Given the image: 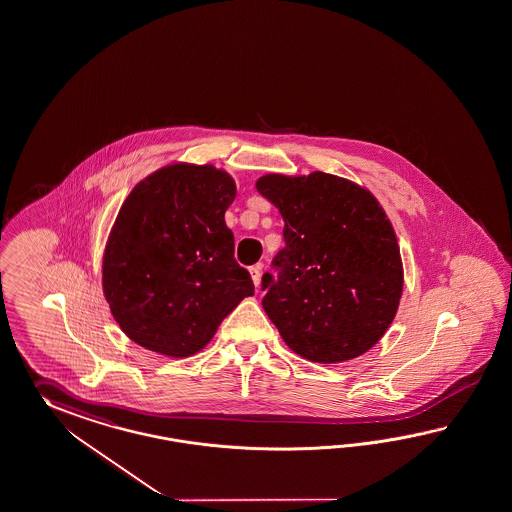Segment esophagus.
<instances>
[{
  "label": "esophagus",
  "instance_id": "1",
  "mask_svg": "<svg viewBox=\"0 0 512 512\" xmlns=\"http://www.w3.org/2000/svg\"><path fill=\"white\" fill-rule=\"evenodd\" d=\"M250 274L251 279H253V285L259 287V283H261V266H259V264H257V266H251Z\"/></svg>",
  "mask_w": 512,
  "mask_h": 512
}]
</instances>
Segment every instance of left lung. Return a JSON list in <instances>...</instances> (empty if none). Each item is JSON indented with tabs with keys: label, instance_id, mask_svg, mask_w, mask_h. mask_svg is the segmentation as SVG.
Listing matches in <instances>:
<instances>
[{
	"label": "left lung",
	"instance_id": "left-lung-1",
	"mask_svg": "<svg viewBox=\"0 0 512 512\" xmlns=\"http://www.w3.org/2000/svg\"><path fill=\"white\" fill-rule=\"evenodd\" d=\"M285 248L262 275V307L288 348L312 362L349 361L377 344L403 290L398 240L383 207L337 175H264Z\"/></svg>",
	"mask_w": 512,
	"mask_h": 512
}]
</instances>
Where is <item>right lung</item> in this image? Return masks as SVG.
Wrapping results in <instances>:
<instances>
[{
  "mask_svg": "<svg viewBox=\"0 0 512 512\" xmlns=\"http://www.w3.org/2000/svg\"><path fill=\"white\" fill-rule=\"evenodd\" d=\"M235 194V181L214 166L174 164L127 196L105 248L103 292L114 320L142 348L190 357L253 296L225 225Z\"/></svg>",
  "mask_w": 512,
  "mask_h": 512,
  "instance_id": "obj_1",
  "label": "right lung"
}]
</instances>
